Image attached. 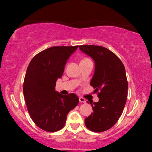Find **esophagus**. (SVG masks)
Segmentation results:
<instances>
[{"instance_id":"1","label":"esophagus","mask_w":152,"mask_h":152,"mask_svg":"<svg viewBox=\"0 0 152 152\" xmlns=\"http://www.w3.org/2000/svg\"><path fill=\"white\" fill-rule=\"evenodd\" d=\"M79 100H80L81 103H85V102H86V100H85V99L83 98V97H80V98H79Z\"/></svg>"}]
</instances>
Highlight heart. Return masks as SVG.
I'll use <instances>...</instances> for the list:
<instances>
[{
    "mask_svg": "<svg viewBox=\"0 0 152 152\" xmlns=\"http://www.w3.org/2000/svg\"><path fill=\"white\" fill-rule=\"evenodd\" d=\"M87 59H87V58H84V59H83L82 61H86V60H87Z\"/></svg>",
    "mask_w": 152,
    "mask_h": 152,
    "instance_id": "b5f03b06",
    "label": "heart"
}]
</instances>
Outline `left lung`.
Instances as JSON below:
<instances>
[{"mask_svg":"<svg viewBox=\"0 0 152 152\" xmlns=\"http://www.w3.org/2000/svg\"><path fill=\"white\" fill-rule=\"evenodd\" d=\"M79 48L94 60L91 85L99 97L97 102L90 101L93 113L85 118V124L92 132H104L117 122L125 106L128 93L125 68L121 60L104 47L84 45Z\"/></svg>","mask_w":152,"mask_h":152,"instance_id":"left-lung-1","label":"left lung"}]
</instances>
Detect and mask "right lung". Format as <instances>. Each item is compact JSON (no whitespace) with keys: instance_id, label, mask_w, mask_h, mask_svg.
Returning a JSON list of instances; mask_svg holds the SVG:
<instances>
[{"instance_id":"right-lung-1","label":"right lung","mask_w":152,"mask_h":152,"mask_svg":"<svg viewBox=\"0 0 152 152\" xmlns=\"http://www.w3.org/2000/svg\"><path fill=\"white\" fill-rule=\"evenodd\" d=\"M75 46H54L40 52L32 58L27 68L23 95L33 122L41 129L55 132L65 125L68 113L79 103L75 93L61 95L55 91Z\"/></svg>"}]
</instances>
